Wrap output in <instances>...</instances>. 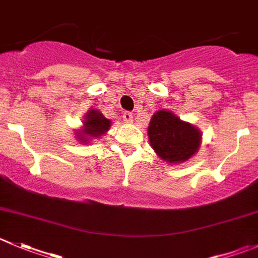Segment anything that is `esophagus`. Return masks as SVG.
Instances as JSON below:
<instances>
[{"label": "esophagus", "mask_w": 258, "mask_h": 258, "mask_svg": "<svg viewBox=\"0 0 258 258\" xmlns=\"http://www.w3.org/2000/svg\"><path fill=\"white\" fill-rule=\"evenodd\" d=\"M123 121L124 122H127V123H130V122H132V118H134V117H132V113L131 112H128V111H124L123 112Z\"/></svg>", "instance_id": "34e87169"}]
</instances>
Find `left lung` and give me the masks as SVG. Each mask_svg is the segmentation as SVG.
Returning a JSON list of instances; mask_svg holds the SVG:
<instances>
[{"instance_id": "obj_1", "label": "left lung", "mask_w": 258, "mask_h": 258, "mask_svg": "<svg viewBox=\"0 0 258 258\" xmlns=\"http://www.w3.org/2000/svg\"><path fill=\"white\" fill-rule=\"evenodd\" d=\"M147 132L152 149L167 162L186 161L201 145L199 130L164 109L152 116Z\"/></svg>"}]
</instances>
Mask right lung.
<instances>
[{"mask_svg": "<svg viewBox=\"0 0 258 258\" xmlns=\"http://www.w3.org/2000/svg\"><path fill=\"white\" fill-rule=\"evenodd\" d=\"M111 121L107 119L99 111H89L84 121V130L78 132L79 140L87 142L89 137H98L109 128Z\"/></svg>", "mask_w": 258, "mask_h": 258, "instance_id": "1", "label": "right lung"}]
</instances>
